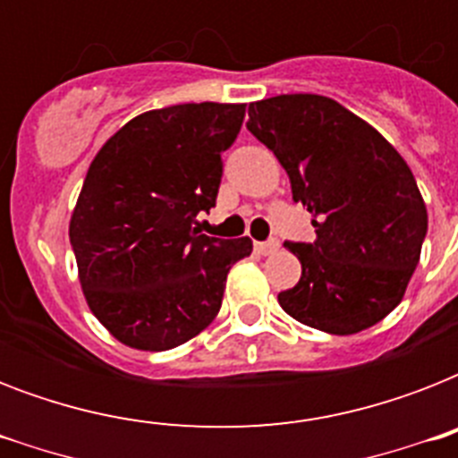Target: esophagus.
Returning <instances> with one entry per match:
<instances>
[{
	"instance_id": "34e87169",
	"label": "esophagus",
	"mask_w": 458,
	"mask_h": 458,
	"mask_svg": "<svg viewBox=\"0 0 458 458\" xmlns=\"http://www.w3.org/2000/svg\"><path fill=\"white\" fill-rule=\"evenodd\" d=\"M254 250H257V254H261V257H268V254H276V251L280 250V242H278V240L257 242V244H254Z\"/></svg>"
}]
</instances>
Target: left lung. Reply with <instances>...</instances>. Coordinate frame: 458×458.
Here are the masks:
<instances>
[{
  "label": "left lung",
  "mask_w": 458,
  "mask_h": 458,
  "mask_svg": "<svg viewBox=\"0 0 458 458\" xmlns=\"http://www.w3.org/2000/svg\"><path fill=\"white\" fill-rule=\"evenodd\" d=\"M247 128L276 154L316 228L313 242H285L301 278L278 294L283 311L330 335L376 326L404 297L428 233L411 168L330 97L254 102Z\"/></svg>",
  "instance_id": "left-lung-1"
}]
</instances>
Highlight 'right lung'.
Returning <instances> with one entry per match:
<instances>
[{"label":"right lung","mask_w":458,"mask_h":458,"mask_svg":"<svg viewBox=\"0 0 458 458\" xmlns=\"http://www.w3.org/2000/svg\"><path fill=\"white\" fill-rule=\"evenodd\" d=\"M244 104H175L140 114L92 158L68 237L89 311L118 342L145 352L185 344L216 318L230 266L250 237L199 235L216 204L221 154Z\"/></svg>","instance_id":"1"}]
</instances>
